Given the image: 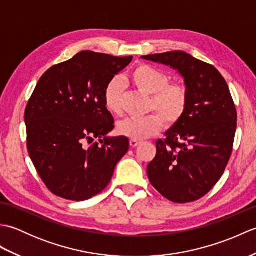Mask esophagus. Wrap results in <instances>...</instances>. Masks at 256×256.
<instances>
[{"label": "esophagus", "instance_id": "34e87169", "mask_svg": "<svg viewBox=\"0 0 256 256\" xmlns=\"http://www.w3.org/2000/svg\"><path fill=\"white\" fill-rule=\"evenodd\" d=\"M140 144V140H130V145H131L132 148H138Z\"/></svg>", "mask_w": 256, "mask_h": 256}]
</instances>
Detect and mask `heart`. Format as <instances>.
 <instances>
[{"instance_id": "heart-1", "label": "heart", "mask_w": 256, "mask_h": 256, "mask_svg": "<svg viewBox=\"0 0 256 256\" xmlns=\"http://www.w3.org/2000/svg\"><path fill=\"white\" fill-rule=\"evenodd\" d=\"M131 81L140 91L150 94V110L157 113L143 118L121 120L116 125L120 135L132 140L148 138L160 131L164 125L163 117L168 123H174L182 116L187 103V91L182 84H167V76L150 64H140L135 68L131 74ZM103 100L108 112L114 116L122 113L121 81L116 78L108 81L103 94Z\"/></svg>"}]
</instances>
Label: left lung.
<instances>
[{"label": "left lung", "mask_w": 256, "mask_h": 256, "mask_svg": "<svg viewBox=\"0 0 256 256\" xmlns=\"http://www.w3.org/2000/svg\"><path fill=\"white\" fill-rule=\"evenodd\" d=\"M140 58L177 70L187 91L182 116L156 142L150 182L172 202L198 200L219 182L232 153L238 116L229 86L212 64L184 52Z\"/></svg>", "instance_id": "obj_1"}]
</instances>
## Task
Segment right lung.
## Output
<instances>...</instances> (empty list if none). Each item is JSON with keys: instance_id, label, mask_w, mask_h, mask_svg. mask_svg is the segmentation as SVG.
Returning <instances> with one entry per match:
<instances>
[{"instance_id": "1", "label": "right lung", "mask_w": 256, "mask_h": 256, "mask_svg": "<svg viewBox=\"0 0 256 256\" xmlns=\"http://www.w3.org/2000/svg\"><path fill=\"white\" fill-rule=\"evenodd\" d=\"M132 58L80 52L38 81L24 116L27 150L42 180L58 197L82 201L100 194L128 150V138L108 136L114 118L103 94Z\"/></svg>"}]
</instances>
